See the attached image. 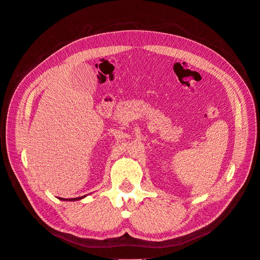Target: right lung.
<instances>
[{
  "label": "right lung",
  "instance_id": "right-lung-1",
  "mask_svg": "<svg viewBox=\"0 0 260 260\" xmlns=\"http://www.w3.org/2000/svg\"><path fill=\"white\" fill-rule=\"evenodd\" d=\"M83 198H85V196H84V197H81V198H73V199H69V200L67 199V201H76V200H81V199H83ZM59 200H63V201H64L66 199H62V198H61V199H59Z\"/></svg>",
  "mask_w": 260,
  "mask_h": 260
}]
</instances>
